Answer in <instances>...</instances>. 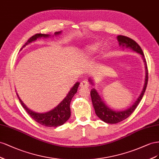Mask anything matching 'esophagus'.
Segmentation results:
<instances>
[{
  "instance_id": "obj_1",
  "label": "esophagus",
  "mask_w": 159,
  "mask_h": 159,
  "mask_svg": "<svg viewBox=\"0 0 159 159\" xmlns=\"http://www.w3.org/2000/svg\"><path fill=\"white\" fill-rule=\"evenodd\" d=\"M89 84H88V82L87 80H83L82 82L80 83V87H88Z\"/></svg>"
}]
</instances>
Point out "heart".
<instances>
[{"mask_svg": "<svg viewBox=\"0 0 159 159\" xmlns=\"http://www.w3.org/2000/svg\"><path fill=\"white\" fill-rule=\"evenodd\" d=\"M99 47L98 44H93L88 47L87 49V53L88 54H91L93 52H96Z\"/></svg>", "mask_w": 159, "mask_h": 159, "instance_id": "1", "label": "heart"}]
</instances>
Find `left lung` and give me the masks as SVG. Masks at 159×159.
Masks as SVG:
<instances>
[{
	"instance_id": "obj_1",
	"label": "left lung",
	"mask_w": 159,
	"mask_h": 159,
	"mask_svg": "<svg viewBox=\"0 0 159 159\" xmlns=\"http://www.w3.org/2000/svg\"><path fill=\"white\" fill-rule=\"evenodd\" d=\"M117 39L119 42V45H122V47L125 46L126 48L129 47L130 48H132L133 51L141 54L144 62L145 67H146V79H145V84L143 87V91L141 94H140L139 98L137 99V101L134 103V105L132 107H130L128 109H126L125 111H112L104 103V102L102 101L101 97H100L98 95V93L96 91V90L93 89L90 90V97H91L93 105L94 108L95 113H96V115L98 116V117H99L102 120L109 124L118 123V122L124 120L126 118H128L130 115H131V114H132L136 109V108L137 107L140 101H141V99L143 98L144 93L145 92V90H146L147 87L148 79V67L146 58L144 57V54L143 53L142 48H140L139 44L137 42H135L133 39H130L128 37H125V36L123 35H119L117 37ZM89 80L90 82L91 83V80Z\"/></svg>"
}]
</instances>
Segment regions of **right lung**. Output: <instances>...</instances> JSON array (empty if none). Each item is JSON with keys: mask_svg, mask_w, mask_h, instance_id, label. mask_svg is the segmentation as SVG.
<instances>
[{"mask_svg": "<svg viewBox=\"0 0 159 159\" xmlns=\"http://www.w3.org/2000/svg\"><path fill=\"white\" fill-rule=\"evenodd\" d=\"M61 33L60 32H57L55 34H58ZM49 35L46 34H36L31 37L27 42L22 46L21 49L24 48L26 44L29 43L34 41L38 38L40 37H48ZM79 83H76L73 87L71 89L70 92L68 93L67 96L65 98V99L58 105L53 110L49 111L46 113H37L30 111L29 109L25 105L24 103L22 102L21 100L19 98V101L20 102L21 105L22 106L27 113L31 116L33 119H34L36 122H39V124L45 126H48V127H57L62 125H63L65 122L69 119L70 116V104L71 102L72 98H73L74 95L77 92V89L79 87Z\"/></svg>", "mask_w": 159, "mask_h": 159, "instance_id": "add662e5", "label": "right lung"}]
</instances>
